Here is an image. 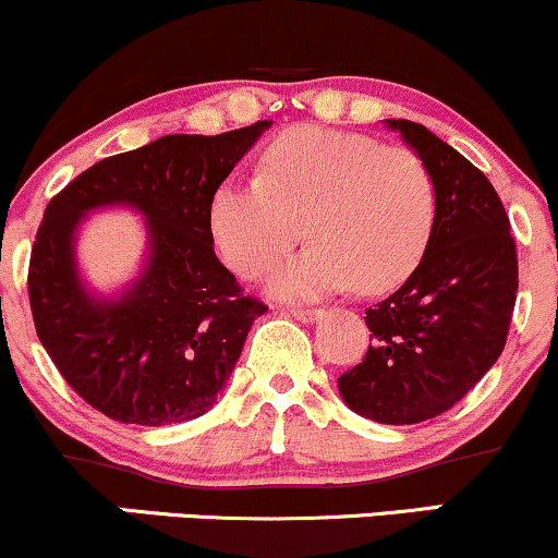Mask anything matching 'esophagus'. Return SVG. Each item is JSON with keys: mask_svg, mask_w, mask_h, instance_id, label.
<instances>
[{"mask_svg": "<svg viewBox=\"0 0 558 558\" xmlns=\"http://www.w3.org/2000/svg\"><path fill=\"white\" fill-rule=\"evenodd\" d=\"M288 315L293 319H301V323H312V319L319 317V310H312V306H291Z\"/></svg>", "mask_w": 558, "mask_h": 558, "instance_id": "esophagus-1", "label": "esophagus"}]
</instances>
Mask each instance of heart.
<instances>
[{
	"label": "heart",
	"mask_w": 558,
	"mask_h": 558,
	"mask_svg": "<svg viewBox=\"0 0 558 558\" xmlns=\"http://www.w3.org/2000/svg\"><path fill=\"white\" fill-rule=\"evenodd\" d=\"M435 183L414 151L364 133L296 125L265 149L257 175H228L209 198L220 257L259 278L296 246H312L272 272L270 291L315 299L354 286L399 288L433 239Z\"/></svg>",
	"instance_id": "obj_1"
}]
</instances>
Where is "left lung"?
I'll list each match as a JSON object with an SVG mask.
<instances>
[{"label":"left lung","mask_w":558,"mask_h":558,"mask_svg":"<svg viewBox=\"0 0 558 558\" xmlns=\"http://www.w3.org/2000/svg\"><path fill=\"white\" fill-rule=\"evenodd\" d=\"M435 183L433 239L399 291L367 310L373 345L338 377L345 407L383 425L433 420L501 356L514 312L517 246L488 178L412 120H386Z\"/></svg>","instance_id":"8db88e82"}]
</instances>
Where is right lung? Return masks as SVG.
<instances>
[{"instance_id": "obj_1", "label": "right lung", "mask_w": 558, "mask_h": 558, "mask_svg": "<svg viewBox=\"0 0 558 558\" xmlns=\"http://www.w3.org/2000/svg\"><path fill=\"white\" fill-rule=\"evenodd\" d=\"M270 120L220 136H162L81 172L47 204L28 267L34 325L68 386L110 420L172 425L202 417L239 362L254 319L215 257L209 198ZM125 203L147 217L150 257L118 300L87 293L74 265L86 211Z\"/></svg>"}]
</instances>
